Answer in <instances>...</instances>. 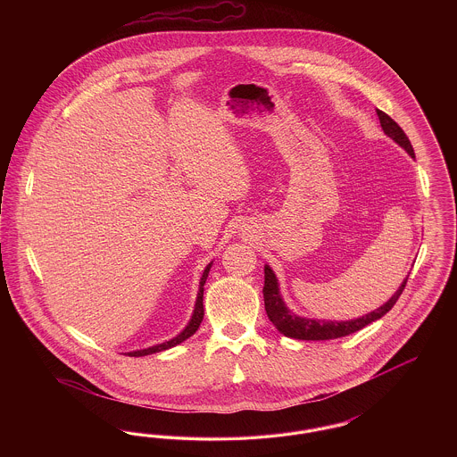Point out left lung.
Here are the masks:
<instances>
[{"mask_svg": "<svg viewBox=\"0 0 457 457\" xmlns=\"http://www.w3.org/2000/svg\"><path fill=\"white\" fill-rule=\"evenodd\" d=\"M378 120H380V127L387 137H391L395 144H399L406 153L414 157L413 145L410 142V138L406 137V133L403 129L392 120L389 114H386L384 111L377 109ZM265 272V281H263V303H265V312L267 317L270 319V322L276 326V328L284 334L286 337H293V339H303V341H327V339H337V337H345L349 336L363 327L369 326L371 322L382 319L395 302L399 300V296L403 295L408 278L399 286V289L392 295L391 300L386 304H382L380 308L370 312L367 315L354 319V320H346V322H337V320H317V319H306L295 315L286 304H284L281 293H279V284L276 279L274 270L265 265L263 267Z\"/></svg>", "mask_w": 457, "mask_h": 457, "instance_id": "left-lung-1", "label": "left lung"}]
</instances>
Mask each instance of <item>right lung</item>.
Here are the masks:
<instances>
[{
  "label": "right lung",
  "mask_w": 457,
  "mask_h": 457,
  "mask_svg": "<svg viewBox=\"0 0 457 457\" xmlns=\"http://www.w3.org/2000/svg\"><path fill=\"white\" fill-rule=\"evenodd\" d=\"M211 267H212V262L205 267V270H204V274H202V278H200L198 295H196L195 310H194V315H192V319H190L188 326L185 327V328H183L176 337H173V339H170V341H166V343H162V345H155V346H151V348L130 351V353H127L129 356H147V354H153V353H159V351H164V349L173 348L176 345H179V343L187 341L190 336H194V334H195L196 328L200 327V322H202V319H204V284L207 281V276H209Z\"/></svg>",
  "instance_id": "add662e5"
}]
</instances>
